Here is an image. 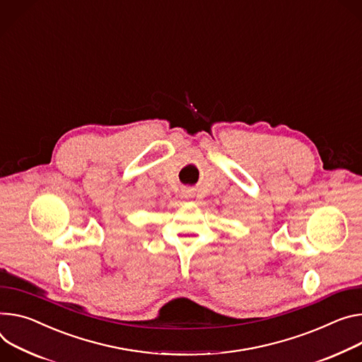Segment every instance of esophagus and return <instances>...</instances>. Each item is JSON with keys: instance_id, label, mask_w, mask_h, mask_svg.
<instances>
[{"instance_id": "34e87169", "label": "esophagus", "mask_w": 362, "mask_h": 362, "mask_svg": "<svg viewBox=\"0 0 362 362\" xmlns=\"http://www.w3.org/2000/svg\"><path fill=\"white\" fill-rule=\"evenodd\" d=\"M182 194L185 196V198H193V190L192 189H183Z\"/></svg>"}]
</instances>
